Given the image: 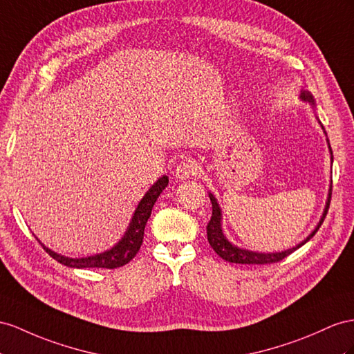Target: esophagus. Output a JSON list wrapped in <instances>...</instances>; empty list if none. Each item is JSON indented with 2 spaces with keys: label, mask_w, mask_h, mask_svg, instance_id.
I'll use <instances>...</instances> for the list:
<instances>
[{
  "label": "esophagus",
  "mask_w": 354,
  "mask_h": 354,
  "mask_svg": "<svg viewBox=\"0 0 354 354\" xmlns=\"http://www.w3.org/2000/svg\"><path fill=\"white\" fill-rule=\"evenodd\" d=\"M197 170H198L197 165L193 160H184L175 167V176L180 180H184V179H188L192 175H196Z\"/></svg>",
  "instance_id": "34e87169"
}]
</instances>
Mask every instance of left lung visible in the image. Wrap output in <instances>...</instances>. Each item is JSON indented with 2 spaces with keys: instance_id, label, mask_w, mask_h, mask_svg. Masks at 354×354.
Masks as SVG:
<instances>
[{
  "instance_id": "8db88e82",
  "label": "left lung",
  "mask_w": 354,
  "mask_h": 354,
  "mask_svg": "<svg viewBox=\"0 0 354 354\" xmlns=\"http://www.w3.org/2000/svg\"><path fill=\"white\" fill-rule=\"evenodd\" d=\"M301 100H304V102L311 103L314 106V97H313V94L310 93V91H304L302 89L301 91ZM322 129H323V127H322ZM329 151H330V156H332L330 145H329ZM330 196H332V187L329 188L328 202H326L322 218H320L319 224L315 225V229L310 234H308L306 239H304L301 243H297L296 247L288 248V250L281 251V252H257V251L243 250V248H239L236 245H233V243L224 236L223 229H221V207H220L218 203H216V198L214 197V194L209 193V198H211V203H212V216H211L209 223H207V225H206L207 241H209V245L214 248V251L216 252V254H218L221 259H224L225 261H230V263H241V265L277 263V261H281L283 259H286L287 256L292 254V252L296 251L297 248H301L304 243H306L308 241H310L314 236V234L317 233V230L320 229V225L323 224V221L326 218V214H328V211H329Z\"/></svg>"
}]
</instances>
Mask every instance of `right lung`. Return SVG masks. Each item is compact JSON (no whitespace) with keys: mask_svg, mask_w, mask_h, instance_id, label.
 Wrapping results in <instances>:
<instances>
[{"mask_svg":"<svg viewBox=\"0 0 354 354\" xmlns=\"http://www.w3.org/2000/svg\"><path fill=\"white\" fill-rule=\"evenodd\" d=\"M169 185V178L167 176H161L156 184H153L147 194L142 197V201L139 202L138 207L133 214V218L129 224V229L125 230L124 236L121 241L113 245L111 250H107L104 252H100V254L95 256H89V257H77V259H71L61 256L58 252L49 250L48 247L43 248L46 250L48 254L59 261L61 265L68 266V268H106V269H115L129 263V261L138 254V251L140 250V245L143 242V232H145V225L148 223V218L151 216L153 203L157 202L158 196L162 193V189Z\"/></svg>","mask_w":354,"mask_h":354,"instance_id":"right-lung-1","label":"right lung"}]
</instances>
